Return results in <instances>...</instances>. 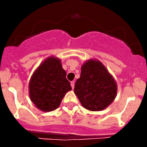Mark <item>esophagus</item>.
I'll use <instances>...</instances> for the list:
<instances>
[{"instance_id":"esophagus-1","label":"esophagus","mask_w":147,"mask_h":147,"mask_svg":"<svg viewBox=\"0 0 147 147\" xmlns=\"http://www.w3.org/2000/svg\"><path fill=\"white\" fill-rule=\"evenodd\" d=\"M70 84H71V87H72V88L74 89V87H75V82H73V81H72V82H70Z\"/></svg>"}]
</instances>
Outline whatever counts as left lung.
<instances>
[{"mask_svg": "<svg viewBox=\"0 0 147 147\" xmlns=\"http://www.w3.org/2000/svg\"><path fill=\"white\" fill-rule=\"evenodd\" d=\"M74 92L83 107L97 112L106 109L115 100L117 85L100 60L90 59L82 65L80 78L75 82Z\"/></svg>", "mask_w": 147, "mask_h": 147, "instance_id": "left-lung-1", "label": "left lung"}]
</instances>
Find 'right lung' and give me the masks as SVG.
<instances>
[{
    "label": "right lung",
    "instance_id": "add662e5",
    "mask_svg": "<svg viewBox=\"0 0 147 147\" xmlns=\"http://www.w3.org/2000/svg\"><path fill=\"white\" fill-rule=\"evenodd\" d=\"M61 60L55 56L46 58L34 71L28 89L30 100L42 112H51L59 107L67 92L72 90L66 78Z\"/></svg>",
    "mask_w": 147,
    "mask_h": 147
}]
</instances>
